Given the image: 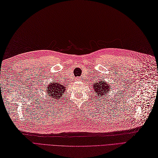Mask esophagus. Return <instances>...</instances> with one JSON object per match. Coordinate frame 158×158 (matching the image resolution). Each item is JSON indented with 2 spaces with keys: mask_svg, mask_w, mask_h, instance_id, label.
Here are the masks:
<instances>
[{
  "mask_svg": "<svg viewBox=\"0 0 158 158\" xmlns=\"http://www.w3.org/2000/svg\"><path fill=\"white\" fill-rule=\"evenodd\" d=\"M78 80H80V78H78Z\"/></svg>",
  "mask_w": 158,
  "mask_h": 158,
  "instance_id": "obj_1",
  "label": "esophagus"
}]
</instances>
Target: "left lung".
<instances>
[{
  "label": "left lung",
  "instance_id": "1",
  "mask_svg": "<svg viewBox=\"0 0 158 158\" xmlns=\"http://www.w3.org/2000/svg\"><path fill=\"white\" fill-rule=\"evenodd\" d=\"M93 89L94 90V93H96V96L97 97H103L104 95H106L109 93V92L111 90V87L109 84L103 81L102 78L100 79L99 81L93 83Z\"/></svg>",
  "mask_w": 158,
  "mask_h": 158
}]
</instances>
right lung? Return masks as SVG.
Instances as JSON below:
<instances>
[{
    "label": "right lung",
    "instance_id": "right-lung-1",
    "mask_svg": "<svg viewBox=\"0 0 158 158\" xmlns=\"http://www.w3.org/2000/svg\"><path fill=\"white\" fill-rule=\"evenodd\" d=\"M66 86L64 84L52 82L48 84V86L45 88L46 94L50 98H52L53 101H58V99L66 92Z\"/></svg>",
    "mask_w": 158,
    "mask_h": 158
}]
</instances>
